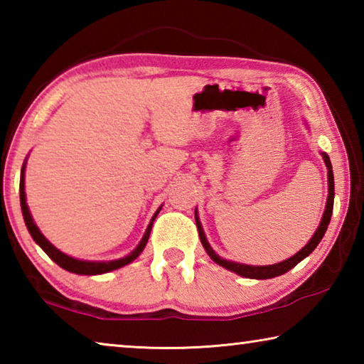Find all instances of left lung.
I'll return each mask as SVG.
<instances>
[{"label":"left lung","instance_id":"8db88e82","mask_svg":"<svg viewBox=\"0 0 364 364\" xmlns=\"http://www.w3.org/2000/svg\"><path fill=\"white\" fill-rule=\"evenodd\" d=\"M323 159H324V162H326V167H328V180H329L328 204H326V210H324V215H323V220H321V223H319L316 232L313 234V237L310 239V241H308V244L305 245L304 249L299 250L294 257L287 258V260L281 262V263H276V264H268V267H250V264H242V263L225 260V258H221V257H218L217 254H215L213 249L210 247V244L207 242L204 230H202L200 221H199V218H197V213H196V225H197V231H199L200 242H202V245H204V249H205L207 254L210 255L212 260L215 263H218L220 267H223V268L230 269V271H234V273L239 274V276H244V278L269 279V278H276V276H281V274L287 273V271L292 269L299 262H301L305 257L310 255L311 252L316 249V245L321 242V239L324 236L326 230H328V225H329V221H331L332 207H334V173H332V165H331V160H329L328 154H323Z\"/></svg>","mask_w":364,"mask_h":364}]
</instances>
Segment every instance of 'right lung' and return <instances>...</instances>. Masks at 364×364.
Listing matches in <instances>:
<instances>
[{
    "label": "right lung",
    "instance_id": "right-lung-1",
    "mask_svg": "<svg viewBox=\"0 0 364 364\" xmlns=\"http://www.w3.org/2000/svg\"><path fill=\"white\" fill-rule=\"evenodd\" d=\"M23 170H26V165L22 167L21 171V207H22V215H23V220H26V225H27V230L28 232L32 234L33 241L40 245V247L46 252V255L51 258V260L56 262L60 268H64L67 271H70V273H77V274H102V273H107V271H112L117 268H122L125 267V264L132 263L134 258H136L141 252L144 250L146 244H147V239H149V234H151V228L154 220H156L159 210L154 215L149 226H147V230L144 232L143 239H141V242L136 249H134L130 255L120 258V260H112V262H83V260H77V258H72L69 255L63 254V252L58 250L54 245L48 241V239L43 236L40 232L38 228L33 223V218L32 215L28 212V207H27V202H26V191H23Z\"/></svg>",
    "mask_w": 364,
    "mask_h": 364
}]
</instances>
